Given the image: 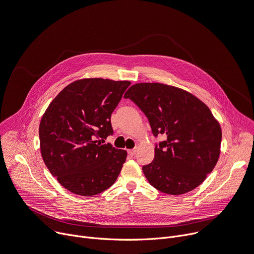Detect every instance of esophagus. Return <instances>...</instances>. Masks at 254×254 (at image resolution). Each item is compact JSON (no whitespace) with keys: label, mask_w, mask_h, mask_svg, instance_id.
I'll list each match as a JSON object with an SVG mask.
<instances>
[{"label":"esophagus","mask_w":254,"mask_h":254,"mask_svg":"<svg viewBox=\"0 0 254 254\" xmlns=\"http://www.w3.org/2000/svg\"><path fill=\"white\" fill-rule=\"evenodd\" d=\"M128 154L130 155V156H135L136 155V150L135 149H133V150H128Z\"/></svg>","instance_id":"esophagus-1"}]
</instances>
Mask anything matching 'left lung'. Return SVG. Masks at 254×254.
<instances>
[{
    "mask_svg": "<svg viewBox=\"0 0 254 254\" xmlns=\"http://www.w3.org/2000/svg\"><path fill=\"white\" fill-rule=\"evenodd\" d=\"M124 98L133 101L148 118L154 136V160L142 166L149 183L166 194H184L199 186L219 159L222 132L210 108L194 95L168 84L141 82Z\"/></svg>",
    "mask_w": 254,
    "mask_h": 254,
    "instance_id": "obj_1",
    "label": "left lung"
}]
</instances>
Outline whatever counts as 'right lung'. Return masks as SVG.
<instances>
[{"label": "right lung", "instance_id": "add662e5", "mask_svg": "<svg viewBox=\"0 0 254 254\" xmlns=\"http://www.w3.org/2000/svg\"><path fill=\"white\" fill-rule=\"evenodd\" d=\"M130 83L103 78L75 80L57 95L42 116L43 161L58 182L74 194L103 192L122 170L127 152L100 141L113 135L111 116Z\"/></svg>", "mask_w": 254, "mask_h": 254}]
</instances>
